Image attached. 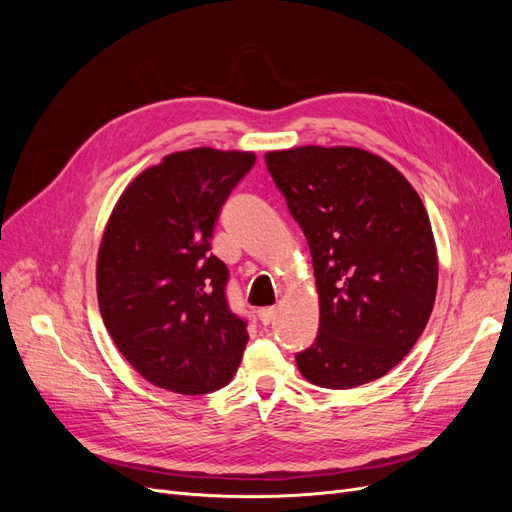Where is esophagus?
I'll return each instance as SVG.
<instances>
[{
  "label": "esophagus",
  "mask_w": 512,
  "mask_h": 512,
  "mask_svg": "<svg viewBox=\"0 0 512 512\" xmlns=\"http://www.w3.org/2000/svg\"><path fill=\"white\" fill-rule=\"evenodd\" d=\"M258 318L262 324H271V320L275 318V307H262L258 309Z\"/></svg>",
  "instance_id": "1"
}]
</instances>
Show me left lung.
<instances>
[{
	"label": "left lung",
	"mask_w": 512,
	"mask_h": 512,
	"mask_svg": "<svg viewBox=\"0 0 512 512\" xmlns=\"http://www.w3.org/2000/svg\"><path fill=\"white\" fill-rule=\"evenodd\" d=\"M312 252L320 324L297 354L322 389L382 378L427 327L438 252L421 196L384 158L359 147L305 145L265 153Z\"/></svg>",
	"instance_id": "8db88e82"
}]
</instances>
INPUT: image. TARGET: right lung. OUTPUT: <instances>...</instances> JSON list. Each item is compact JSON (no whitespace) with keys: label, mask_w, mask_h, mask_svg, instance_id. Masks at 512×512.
<instances>
[{"label":"right lung","mask_w":512,"mask_h":512,"mask_svg":"<svg viewBox=\"0 0 512 512\" xmlns=\"http://www.w3.org/2000/svg\"><path fill=\"white\" fill-rule=\"evenodd\" d=\"M256 162L252 151L196 147L132 179L106 222L96 284L104 327L147 382L181 395L237 374L245 322L226 301L228 269L211 254L220 209Z\"/></svg>","instance_id":"add662e5"}]
</instances>
